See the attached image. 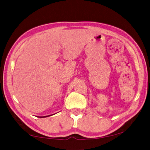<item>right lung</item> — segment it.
<instances>
[{"label":"right lung","mask_w":150,"mask_h":150,"mask_svg":"<svg viewBox=\"0 0 150 150\" xmlns=\"http://www.w3.org/2000/svg\"><path fill=\"white\" fill-rule=\"evenodd\" d=\"M51 115H49V116H40L39 118H45V117H48V116H50Z\"/></svg>","instance_id":"obj_1"}]
</instances>
